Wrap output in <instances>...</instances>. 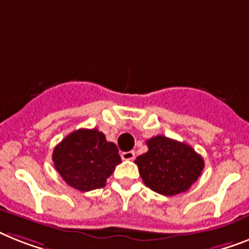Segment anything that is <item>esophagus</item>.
<instances>
[{
	"label": "esophagus",
	"instance_id": "34e87169",
	"mask_svg": "<svg viewBox=\"0 0 249 249\" xmlns=\"http://www.w3.org/2000/svg\"><path fill=\"white\" fill-rule=\"evenodd\" d=\"M123 160H133L135 159V151H126V153L121 154Z\"/></svg>",
	"mask_w": 249,
	"mask_h": 249
}]
</instances>
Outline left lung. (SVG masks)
<instances>
[{"mask_svg":"<svg viewBox=\"0 0 249 249\" xmlns=\"http://www.w3.org/2000/svg\"><path fill=\"white\" fill-rule=\"evenodd\" d=\"M147 153L136 158L145 186L164 196L186 192L202 173L203 159L190 145L158 135L146 141Z\"/></svg>","mask_w":249,"mask_h":249,"instance_id":"8db88e82","label":"left lung"}]
</instances>
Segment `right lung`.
<instances>
[{
	"label": "right lung",
	"mask_w": 249,
	"mask_h": 249,
	"mask_svg": "<svg viewBox=\"0 0 249 249\" xmlns=\"http://www.w3.org/2000/svg\"><path fill=\"white\" fill-rule=\"evenodd\" d=\"M54 168L69 186L81 192L106 186L121 163L116 143L96 128H80L65 137L52 154Z\"/></svg>",
	"instance_id": "add662e5"
}]
</instances>
